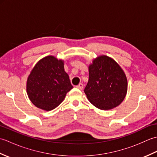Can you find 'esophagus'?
I'll return each instance as SVG.
<instances>
[{
  "label": "esophagus",
  "instance_id": "obj_1",
  "mask_svg": "<svg viewBox=\"0 0 157 157\" xmlns=\"http://www.w3.org/2000/svg\"><path fill=\"white\" fill-rule=\"evenodd\" d=\"M76 87L79 88V90H83L84 89V85H83V84H82V83H80V84H79L78 86H76Z\"/></svg>",
  "mask_w": 157,
  "mask_h": 157
}]
</instances>
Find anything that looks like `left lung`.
<instances>
[{"instance_id":"1","label":"left lung","mask_w":157,"mask_h":157,"mask_svg":"<svg viewBox=\"0 0 157 157\" xmlns=\"http://www.w3.org/2000/svg\"><path fill=\"white\" fill-rule=\"evenodd\" d=\"M89 79L84 89L88 101L101 110H109L119 105L128 90V80L118 63L102 55L89 65Z\"/></svg>"}]
</instances>
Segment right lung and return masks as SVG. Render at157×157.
<instances>
[{
	"instance_id": "obj_1",
	"label": "right lung",
	"mask_w": 157,
	"mask_h": 157,
	"mask_svg": "<svg viewBox=\"0 0 157 157\" xmlns=\"http://www.w3.org/2000/svg\"><path fill=\"white\" fill-rule=\"evenodd\" d=\"M73 88L63 60L47 56L36 63L27 80V93L36 107L51 111Z\"/></svg>"
}]
</instances>
